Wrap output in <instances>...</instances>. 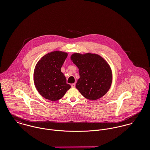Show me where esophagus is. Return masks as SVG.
Segmentation results:
<instances>
[{"label":"esophagus","instance_id":"obj_1","mask_svg":"<svg viewBox=\"0 0 150 150\" xmlns=\"http://www.w3.org/2000/svg\"><path fill=\"white\" fill-rule=\"evenodd\" d=\"M71 88H75V86H76V84H75V83L72 84L71 85Z\"/></svg>","mask_w":150,"mask_h":150}]
</instances>
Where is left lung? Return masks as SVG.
<instances>
[{
    "instance_id": "left-lung-1",
    "label": "left lung",
    "mask_w": 150,
    "mask_h": 150,
    "mask_svg": "<svg viewBox=\"0 0 150 150\" xmlns=\"http://www.w3.org/2000/svg\"><path fill=\"white\" fill-rule=\"evenodd\" d=\"M71 61L79 68L80 79L76 88L87 99L97 100L103 96L112 83V71L103 58L96 54L74 53Z\"/></svg>"
}]
</instances>
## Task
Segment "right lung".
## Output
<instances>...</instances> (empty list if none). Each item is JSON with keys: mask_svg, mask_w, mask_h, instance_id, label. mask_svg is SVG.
I'll return each instance as SVG.
<instances>
[{"mask_svg": "<svg viewBox=\"0 0 150 150\" xmlns=\"http://www.w3.org/2000/svg\"><path fill=\"white\" fill-rule=\"evenodd\" d=\"M67 57V52L52 51L43 56L36 64L33 73L35 86L45 99L58 100L70 88L61 70Z\"/></svg>", "mask_w": 150, "mask_h": 150, "instance_id": "add662e5", "label": "right lung"}]
</instances>
